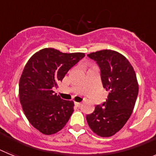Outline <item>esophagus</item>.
I'll return each mask as SVG.
<instances>
[{"mask_svg": "<svg viewBox=\"0 0 156 156\" xmlns=\"http://www.w3.org/2000/svg\"><path fill=\"white\" fill-rule=\"evenodd\" d=\"M74 104H75V105L76 106V107H80V106L81 105L80 102H76V101H75V102H74Z\"/></svg>", "mask_w": 156, "mask_h": 156, "instance_id": "esophagus-1", "label": "esophagus"}]
</instances>
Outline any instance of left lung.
Returning <instances> with one entry per match:
<instances>
[{
    "mask_svg": "<svg viewBox=\"0 0 156 156\" xmlns=\"http://www.w3.org/2000/svg\"><path fill=\"white\" fill-rule=\"evenodd\" d=\"M87 56L98 66L108 95L106 101L87 115V121L94 133L111 137L124 126L133 112L138 94L137 76L127 59L115 51H99Z\"/></svg>",
    "mask_w": 156,
    "mask_h": 156,
    "instance_id": "1",
    "label": "left lung"
}]
</instances>
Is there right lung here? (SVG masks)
<instances>
[{"label":"right lung","instance_id":"right-lung-1","mask_svg":"<svg viewBox=\"0 0 156 156\" xmlns=\"http://www.w3.org/2000/svg\"><path fill=\"white\" fill-rule=\"evenodd\" d=\"M84 56V53L44 48L25 66L19 80L20 103L32 126L44 134L61 130L73 112V101L62 99L53 88Z\"/></svg>","mask_w":156,"mask_h":156}]
</instances>
